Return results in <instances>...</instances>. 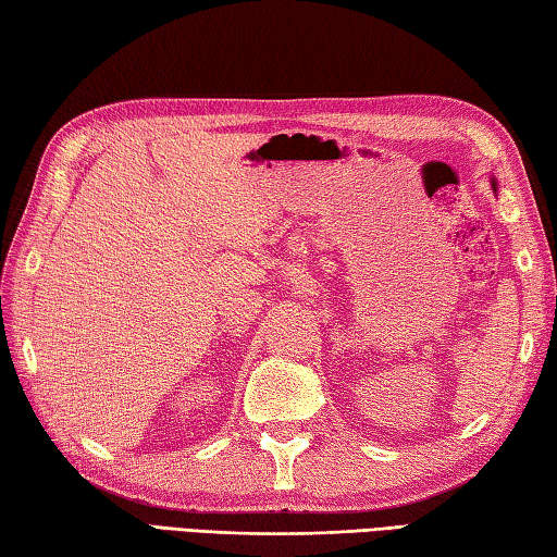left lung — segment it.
Segmentation results:
<instances>
[{"mask_svg": "<svg viewBox=\"0 0 557 557\" xmlns=\"http://www.w3.org/2000/svg\"><path fill=\"white\" fill-rule=\"evenodd\" d=\"M493 186H495V184H493Z\"/></svg>", "mask_w": 557, "mask_h": 557, "instance_id": "1", "label": "left lung"}]
</instances>
